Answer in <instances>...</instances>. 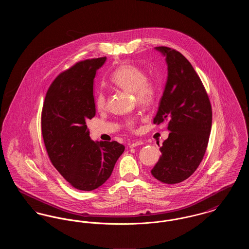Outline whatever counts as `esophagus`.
Segmentation results:
<instances>
[{
	"mask_svg": "<svg viewBox=\"0 0 249 249\" xmlns=\"http://www.w3.org/2000/svg\"><path fill=\"white\" fill-rule=\"evenodd\" d=\"M142 144H143L142 141H141V140H136V141L130 143V148H133V147H136V146H139V145H142Z\"/></svg>",
	"mask_w": 249,
	"mask_h": 249,
	"instance_id": "obj_1",
	"label": "esophagus"
}]
</instances>
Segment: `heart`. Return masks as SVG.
<instances>
[{
	"label": "heart",
	"instance_id": "b5f03b06",
	"mask_svg": "<svg viewBox=\"0 0 249 249\" xmlns=\"http://www.w3.org/2000/svg\"><path fill=\"white\" fill-rule=\"evenodd\" d=\"M110 81L119 89L132 92L137 103L144 107H152L157 101L159 88L157 83L147 78L146 72L142 68L133 64H122L110 75ZM107 96L99 91L95 97V107L98 111L107 108ZM125 127L135 130L136 119L129 118L124 121Z\"/></svg>",
	"mask_w": 249,
	"mask_h": 249
}]
</instances>
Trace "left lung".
<instances>
[{"instance_id":"left-lung-1","label":"left lung","mask_w":249,"mask_h":249,"mask_svg":"<svg viewBox=\"0 0 249 249\" xmlns=\"http://www.w3.org/2000/svg\"><path fill=\"white\" fill-rule=\"evenodd\" d=\"M166 57L168 79L153 122L168 121L169 137L151 170L165 184L180 183L196 171L205 154L212 126V107L201 78L179 51L158 47Z\"/></svg>"}]
</instances>
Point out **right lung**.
Segmentation results:
<instances>
[{"label": "right lung", "instance_id": "1", "mask_svg": "<svg viewBox=\"0 0 249 249\" xmlns=\"http://www.w3.org/2000/svg\"><path fill=\"white\" fill-rule=\"evenodd\" d=\"M107 57L76 62L48 88L42 109V134L49 160L74 189L90 191L110 178L125 146L96 142L86 122L96 114L93 80Z\"/></svg>", "mask_w": 249, "mask_h": 249}]
</instances>
